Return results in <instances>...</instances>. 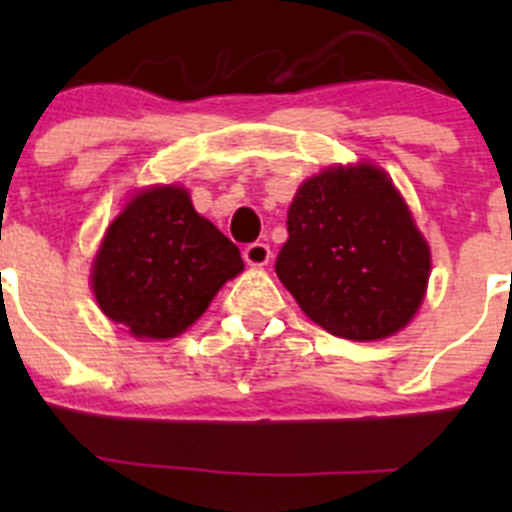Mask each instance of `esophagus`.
I'll return each instance as SVG.
<instances>
[{
  "instance_id": "obj_1",
  "label": "esophagus",
  "mask_w": 512,
  "mask_h": 512,
  "mask_svg": "<svg viewBox=\"0 0 512 512\" xmlns=\"http://www.w3.org/2000/svg\"><path fill=\"white\" fill-rule=\"evenodd\" d=\"M270 245H265V242H252V245L245 247V252H242V257H245V262L250 267H262L270 262Z\"/></svg>"
}]
</instances>
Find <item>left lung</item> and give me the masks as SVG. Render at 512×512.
Here are the masks:
<instances>
[{
  "label": "left lung",
  "instance_id": "left-lung-1",
  "mask_svg": "<svg viewBox=\"0 0 512 512\" xmlns=\"http://www.w3.org/2000/svg\"><path fill=\"white\" fill-rule=\"evenodd\" d=\"M282 280L334 337L374 342L406 327L421 304L431 252L384 170L329 168L294 195Z\"/></svg>",
  "mask_w": 512,
  "mask_h": 512
}]
</instances>
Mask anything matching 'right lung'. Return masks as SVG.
I'll list each match as a JSON object with an SVG mask.
<instances>
[{"label": "right lung", "mask_w": 512, "mask_h": 512, "mask_svg": "<svg viewBox=\"0 0 512 512\" xmlns=\"http://www.w3.org/2000/svg\"><path fill=\"white\" fill-rule=\"evenodd\" d=\"M240 250L200 218L183 188L136 195L113 220L94 260V292L108 319L136 337L170 339L242 272Z\"/></svg>", "instance_id": "obj_1"}]
</instances>
